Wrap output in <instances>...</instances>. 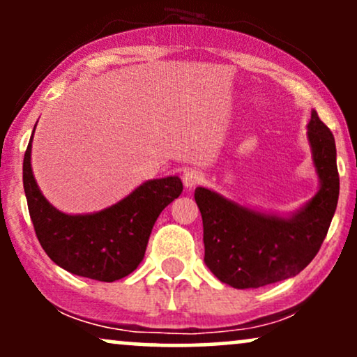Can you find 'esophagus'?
Returning a JSON list of instances; mask_svg holds the SVG:
<instances>
[{
    "label": "esophagus",
    "mask_w": 357,
    "mask_h": 357,
    "mask_svg": "<svg viewBox=\"0 0 357 357\" xmlns=\"http://www.w3.org/2000/svg\"><path fill=\"white\" fill-rule=\"evenodd\" d=\"M199 183H203V173H199V171L191 169V171H186V173L183 174V184H184V188H188V190L198 186Z\"/></svg>",
    "instance_id": "1"
}]
</instances>
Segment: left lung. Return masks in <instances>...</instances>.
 <instances>
[{"instance_id":"obj_1","label":"left lung","mask_w":357,"mask_h":357,"mask_svg":"<svg viewBox=\"0 0 357 357\" xmlns=\"http://www.w3.org/2000/svg\"><path fill=\"white\" fill-rule=\"evenodd\" d=\"M307 139L319 190L290 215L252 210L208 188H196L203 218L204 264L235 289H258L296 277L317 255L339 198L333 132L312 110Z\"/></svg>"}]
</instances>
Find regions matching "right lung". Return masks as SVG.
Masks as SVG:
<instances>
[{
    "label": "right lung",
    "mask_w": 357,
    "mask_h": 357,
    "mask_svg": "<svg viewBox=\"0 0 357 357\" xmlns=\"http://www.w3.org/2000/svg\"><path fill=\"white\" fill-rule=\"evenodd\" d=\"M31 141L33 134L23 159V188L45 253L67 272L92 280L116 282L132 273L144 258L158 216L181 195V179H149L105 210L68 215L40 191L31 169Z\"/></svg>",
    "instance_id": "obj_1"
}]
</instances>
